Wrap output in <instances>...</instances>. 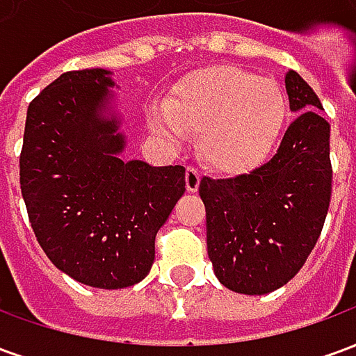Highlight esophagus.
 I'll use <instances>...</instances> for the list:
<instances>
[{"instance_id":"esophagus-1","label":"esophagus","mask_w":356,"mask_h":356,"mask_svg":"<svg viewBox=\"0 0 356 356\" xmlns=\"http://www.w3.org/2000/svg\"><path fill=\"white\" fill-rule=\"evenodd\" d=\"M185 183L188 193H196L198 186H200V171L196 170V168H193V165H188L185 173Z\"/></svg>"}]
</instances>
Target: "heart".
I'll return each mask as SVG.
<instances>
[{"mask_svg":"<svg viewBox=\"0 0 356 356\" xmlns=\"http://www.w3.org/2000/svg\"><path fill=\"white\" fill-rule=\"evenodd\" d=\"M288 95L275 80L238 66H208L186 74L148 110V125L171 139L198 129L200 158L219 171H244L268 154L288 120Z\"/></svg>","mask_w":356,"mask_h":356,"instance_id":"heart-1","label":"heart"}]
</instances>
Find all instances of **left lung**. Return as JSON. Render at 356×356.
Wrapping results in <instances>:
<instances>
[{"mask_svg":"<svg viewBox=\"0 0 356 356\" xmlns=\"http://www.w3.org/2000/svg\"><path fill=\"white\" fill-rule=\"evenodd\" d=\"M290 124L276 154L250 173L200 181L208 255L225 288L248 296L278 290L303 267L332 196L330 124L298 72L284 76Z\"/></svg>","mask_w":356,"mask_h":356,"instance_id":"left-lung-1","label":"left lung"}]
</instances>
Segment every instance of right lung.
I'll list each match as a JSON object with an SVG mask.
<instances>
[{"label": "right lung", "instance_id": "right-lung-1", "mask_svg": "<svg viewBox=\"0 0 356 356\" xmlns=\"http://www.w3.org/2000/svg\"><path fill=\"white\" fill-rule=\"evenodd\" d=\"M108 70L58 76L30 102L20 150L28 219L51 263L102 290L140 282L185 194V168L124 162Z\"/></svg>", "mask_w": 356, "mask_h": 356}]
</instances>
